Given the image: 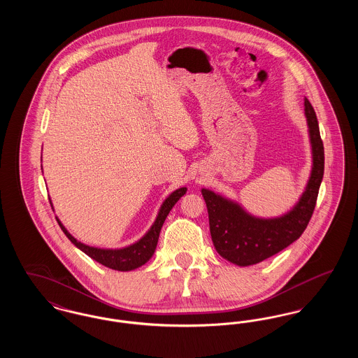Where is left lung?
<instances>
[{
    "instance_id": "left-lung-1",
    "label": "left lung",
    "mask_w": 358,
    "mask_h": 358,
    "mask_svg": "<svg viewBox=\"0 0 358 358\" xmlns=\"http://www.w3.org/2000/svg\"><path fill=\"white\" fill-rule=\"evenodd\" d=\"M305 117L313 166L305 192L287 213L271 219L256 217L236 201L209 189H201L213 245L224 259L236 266H252L280 252L301 238L313 216L324 178V152L317 115L307 98Z\"/></svg>"
}]
</instances>
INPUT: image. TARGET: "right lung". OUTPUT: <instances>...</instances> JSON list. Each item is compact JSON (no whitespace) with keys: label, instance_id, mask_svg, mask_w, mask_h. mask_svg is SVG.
Instances as JSON below:
<instances>
[{"label":"right lung","instance_id":"add662e5","mask_svg":"<svg viewBox=\"0 0 358 358\" xmlns=\"http://www.w3.org/2000/svg\"><path fill=\"white\" fill-rule=\"evenodd\" d=\"M185 193H187L185 187H180L171 193L161 205L158 215L155 217V222L150 227V229L138 241L127 245V247H123V248H98V247L87 245L85 243L79 241L78 238H73L67 231V228L63 225V222H60L57 217H56V220L59 222L60 228L63 229V232L66 234V236L71 240V243H73L80 251L85 252V255L90 256L91 259L96 260L98 263H101L111 270L131 271V270H136L138 267L143 266L154 255L158 238H159V232L165 222V219L168 217L171 208Z\"/></svg>","mask_w":358,"mask_h":358}]
</instances>
